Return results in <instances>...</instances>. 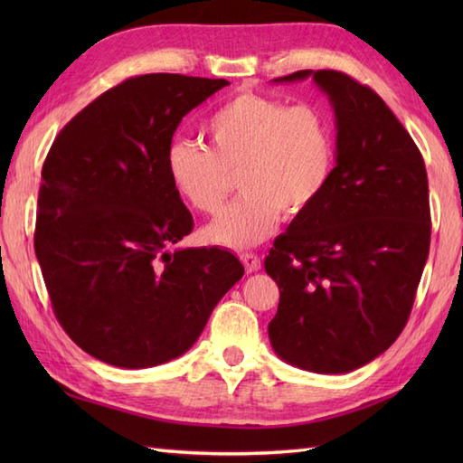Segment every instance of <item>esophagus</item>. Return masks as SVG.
Wrapping results in <instances>:
<instances>
[{"label": "esophagus", "mask_w": 463, "mask_h": 463, "mask_svg": "<svg viewBox=\"0 0 463 463\" xmlns=\"http://www.w3.org/2000/svg\"><path fill=\"white\" fill-rule=\"evenodd\" d=\"M241 260L244 264V269H247V272H257L260 269V257H259V254L242 252L241 254Z\"/></svg>", "instance_id": "esophagus-1"}]
</instances>
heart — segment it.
Instances as JSON below:
<instances>
[{"label": "heart", "mask_w": 463, "mask_h": 463, "mask_svg": "<svg viewBox=\"0 0 463 463\" xmlns=\"http://www.w3.org/2000/svg\"><path fill=\"white\" fill-rule=\"evenodd\" d=\"M209 149L176 141L166 151L173 189L194 211L214 213L234 176L242 194L204 229L231 249L260 242L284 219L307 214L326 191L336 165L334 129L320 107L239 93L204 123Z\"/></svg>", "instance_id": "1"}]
</instances>
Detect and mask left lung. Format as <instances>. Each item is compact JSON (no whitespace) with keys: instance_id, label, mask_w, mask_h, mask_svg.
Masks as SVG:
<instances>
[{"instance_id":"obj_1","label":"left lung","mask_w":463,"mask_h":463,"mask_svg":"<svg viewBox=\"0 0 463 463\" xmlns=\"http://www.w3.org/2000/svg\"><path fill=\"white\" fill-rule=\"evenodd\" d=\"M336 117V166L320 201L274 241L264 269L280 302L269 324L279 356L344 373L378 358L404 330L430 252L421 153L370 87L332 69H302Z\"/></svg>"}]
</instances>
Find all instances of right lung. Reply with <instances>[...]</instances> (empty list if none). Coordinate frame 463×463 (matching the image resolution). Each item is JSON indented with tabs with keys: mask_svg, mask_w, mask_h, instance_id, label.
Segmentation results:
<instances>
[{
	"mask_svg": "<svg viewBox=\"0 0 463 463\" xmlns=\"http://www.w3.org/2000/svg\"><path fill=\"white\" fill-rule=\"evenodd\" d=\"M226 80L149 73L97 97L42 171L35 254L77 346L119 368L179 358L244 269L222 249H175L193 216L166 175L183 117Z\"/></svg>",
	"mask_w": 463,
	"mask_h": 463,
	"instance_id": "right-lung-1",
	"label": "right lung"
}]
</instances>
